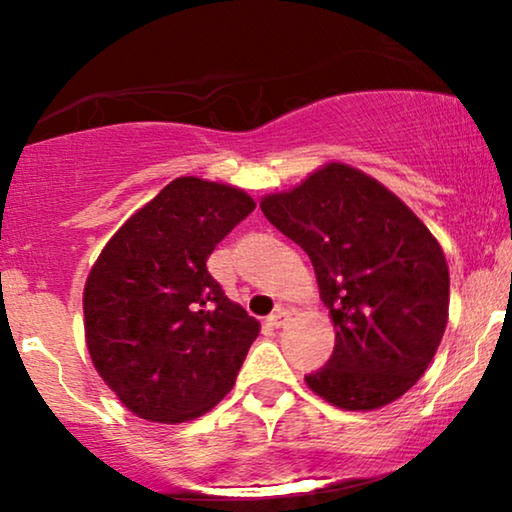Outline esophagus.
Masks as SVG:
<instances>
[{"mask_svg":"<svg viewBox=\"0 0 512 512\" xmlns=\"http://www.w3.org/2000/svg\"><path fill=\"white\" fill-rule=\"evenodd\" d=\"M286 321H289V312H286L284 307H277V310L272 312L270 317H268V324H270L272 328H282V326L286 324Z\"/></svg>","mask_w":512,"mask_h":512,"instance_id":"34e87169","label":"esophagus"}]
</instances>
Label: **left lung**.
Instances as JSON below:
<instances>
[{"label":"left lung","mask_w":512,"mask_h":512,"mask_svg":"<svg viewBox=\"0 0 512 512\" xmlns=\"http://www.w3.org/2000/svg\"><path fill=\"white\" fill-rule=\"evenodd\" d=\"M272 226L310 256L335 324L307 387L345 410H375L424 375L447 326L450 272L429 228L380 181L331 163L263 198Z\"/></svg>","instance_id":"left-lung-1"}]
</instances>
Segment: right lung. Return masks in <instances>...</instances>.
Listing matches in <instances>:
<instances>
[{
	"label": "right lung",
	"mask_w": 512,
	"mask_h": 512,
	"mask_svg": "<svg viewBox=\"0 0 512 512\" xmlns=\"http://www.w3.org/2000/svg\"><path fill=\"white\" fill-rule=\"evenodd\" d=\"M254 207L240 188L179 177L123 223L90 270V359L137 417L188 422L233 389L258 321L228 300L207 258Z\"/></svg>",
	"instance_id": "1"
}]
</instances>
